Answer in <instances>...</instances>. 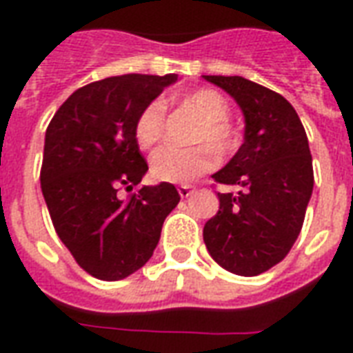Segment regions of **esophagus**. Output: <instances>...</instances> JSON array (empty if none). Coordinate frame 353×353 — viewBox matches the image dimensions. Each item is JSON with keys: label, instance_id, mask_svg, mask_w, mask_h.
<instances>
[{"label": "esophagus", "instance_id": "34e87169", "mask_svg": "<svg viewBox=\"0 0 353 353\" xmlns=\"http://www.w3.org/2000/svg\"><path fill=\"white\" fill-rule=\"evenodd\" d=\"M177 191H179L181 199H187V196H191L192 192H194V185H179Z\"/></svg>", "mask_w": 353, "mask_h": 353}]
</instances>
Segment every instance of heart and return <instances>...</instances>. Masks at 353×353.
Segmentation results:
<instances>
[{"mask_svg":"<svg viewBox=\"0 0 353 353\" xmlns=\"http://www.w3.org/2000/svg\"><path fill=\"white\" fill-rule=\"evenodd\" d=\"M181 103L202 121L194 132V141L208 143L215 153H229L234 145V132L227 123L230 108L221 94L212 88H199L181 96ZM134 136L141 149H151L161 141L164 136L162 101L154 100L141 109L134 126ZM214 166V153L204 145L192 149L164 147L151 159V174L164 183H192Z\"/></svg>","mask_w":353,"mask_h":353,"instance_id":"heart-1","label":"heart"}]
</instances>
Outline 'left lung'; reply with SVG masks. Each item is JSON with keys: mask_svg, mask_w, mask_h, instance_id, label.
I'll return each mask as SVG.
<instances>
[{"mask_svg": "<svg viewBox=\"0 0 353 353\" xmlns=\"http://www.w3.org/2000/svg\"><path fill=\"white\" fill-rule=\"evenodd\" d=\"M242 109L244 143L214 179L242 191L217 192L219 212L204 225V244L217 265L257 276L278 265L303 229L314 189L308 138L281 94L244 77L204 75Z\"/></svg>", "mask_w": 353, "mask_h": 353, "instance_id": "left-lung-1", "label": "left lung"}]
</instances>
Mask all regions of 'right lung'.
<instances>
[{"instance_id":"add662e5","label":"right lung","mask_w":353,"mask_h":353,"mask_svg":"<svg viewBox=\"0 0 353 353\" xmlns=\"http://www.w3.org/2000/svg\"><path fill=\"white\" fill-rule=\"evenodd\" d=\"M176 81V73L94 81L77 88L47 126L43 196L60 240L98 280H123L145 265L179 202L172 183L119 196L149 170L134 136L138 115Z\"/></svg>"}]
</instances>
